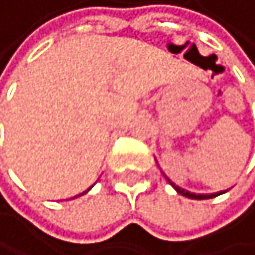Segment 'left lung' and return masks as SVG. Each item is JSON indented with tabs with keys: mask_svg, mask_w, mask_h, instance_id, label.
<instances>
[{
	"mask_svg": "<svg viewBox=\"0 0 255 255\" xmlns=\"http://www.w3.org/2000/svg\"><path fill=\"white\" fill-rule=\"evenodd\" d=\"M167 179V177H166ZM167 182H169L174 189H176L180 195H184V197H189V198H194V200H205V198H213V197H217V195H220V194H223V192H220V194H212V195H197V194H192V192H187V190H184V189H180V187H177L176 184H172L169 179H167Z\"/></svg>",
	"mask_w": 255,
	"mask_h": 255,
	"instance_id": "obj_1",
	"label": "left lung"
}]
</instances>
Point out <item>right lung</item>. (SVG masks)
Returning a JSON list of instances; mask_svg holds the SVG:
<instances>
[{"instance_id": "1", "label": "right lung", "mask_w": 255, "mask_h": 255, "mask_svg": "<svg viewBox=\"0 0 255 255\" xmlns=\"http://www.w3.org/2000/svg\"><path fill=\"white\" fill-rule=\"evenodd\" d=\"M88 190H89V189H88Z\"/></svg>"}]
</instances>
